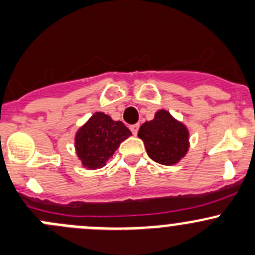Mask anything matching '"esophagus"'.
<instances>
[{
	"label": "esophagus",
	"instance_id": "esophagus-1",
	"mask_svg": "<svg viewBox=\"0 0 255 255\" xmlns=\"http://www.w3.org/2000/svg\"><path fill=\"white\" fill-rule=\"evenodd\" d=\"M138 128H140V125H138V124L131 125V127H130V130H131V132H132L133 135H136V133H137V131H138Z\"/></svg>",
	"mask_w": 255,
	"mask_h": 255
}]
</instances>
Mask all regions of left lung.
I'll return each instance as SVG.
<instances>
[{
  "instance_id": "8db88e82",
  "label": "left lung",
  "mask_w": 255,
  "mask_h": 255,
  "mask_svg": "<svg viewBox=\"0 0 255 255\" xmlns=\"http://www.w3.org/2000/svg\"><path fill=\"white\" fill-rule=\"evenodd\" d=\"M137 136L145 143L150 158L161 165L180 162L190 147L187 128L163 109L158 110L152 120L141 125Z\"/></svg>"
}]
</instances>
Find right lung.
Masks as SVG:
<instances>
[{"label":"right lung","instance_id":"right-lung-1","mask_svg":"<svg viewBox=\"0 0 255 255\" xmlns=\"http://www.w3.org/2000/svg\"><path fill=\"white\" fill-rule=\"evenodd\" d=\"M128 136L131 131L122 122L97 112L75 133L78 158L89 170L103 167Z\"/></svg>","mask_w":255,"mask_h":255}]
</instances>
